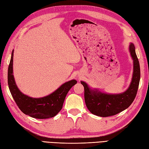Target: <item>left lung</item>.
<instances>
[{
  "label": "left lung",
  "instance_id": "8db88e82",
  "mask_svg": "<svg viewBox=\"0 0 149 149\" xmlns=\"http://www.w3.org/2000/svg\"><path fill=\"white\" fill-rule=\"evenodd\" d=\"M129 52L133 60L134 71L129 88L123 93L107 94L91 89L87 83L81 81L84 88V100L88 110L100 117L114 116L128 108L136 96L141 78L140 65L133 43L129 45Z\"/></svg>",
  "mask_w": 149,
  "mask_h": 149
}]
</instances>
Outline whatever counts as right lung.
<instances>
[{
    "instance_id": "right-lung-1",
    "label": "right lung",
    "mask_w": 149,
    "mask_h": 149,
    "mask_svg": "<svg viewBox=\"0 0 149 149\" xmlns=\"http://www.w3.org/2000/svg\"><path fill=\"white\" fill-rule=\"evenodd\" d=\"M13 50L8 68V85L12 96L22 112L36 119H48L55 116L63 107V104L70 89L77 83L72 79L63 84L49 95L33 98L22 93L17 86L13 74Z\"/></svg>"
}]
</instances>
